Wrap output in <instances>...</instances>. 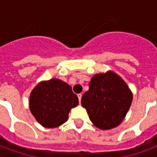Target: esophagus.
Listing matches in <instances>:
<instances>
[{
	"instance_id": "34e87169",
	"label": "esophagus",
	"mask_w": 157,
	"mask_h": 157,
	"mask_svg": "<svg viewBox=\"0 0 157 157\" xmlns=\"http://www.w3.org/2000/svg\"><path fill=\"white\" fill-rule=\"evenodd\" d=\"M77 97H78V99H79V102L81 103V100H82V93H79L78 95H77Z\"/></svg>"
}]
</instances>
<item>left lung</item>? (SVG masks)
Listing matches in <instances>:
<instances>
[{
    "instance_id": "1",
    "label": "left lung",
    "mask_w": 157,
    "mask_h": 157,
    "mask_svg": "<svg viewBox=\"0 0 157 157\" xmlns=\"http://www.w3.org/2000/svg\"><path fill=\"white\" fill-rule=\"evenodd\" d=\"M133 96L123 80L113 72L95 75L82 98V106L95 126L102 129L117 127L131 105Z\"/></svg>"
}]
</instances>
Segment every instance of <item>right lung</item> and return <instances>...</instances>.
<instances>
[{
	"label": "right lung",
	"mask_w": 157,
	"mask_h": 157,
	"mask_svg": "<svg viewBox=\"0 0 157 157\" xmlns=\"http://www.w3.org/2000/svg\"><path fill=\"white\" fill-rule=\"evenodd\" d=\"M78 102L71 86L59 79H51L39 83L33 90L29 107L40 124L55 128L67 121L70 110Z\"/></svg>",
	"instance_id": "1"
}]
</instances>
